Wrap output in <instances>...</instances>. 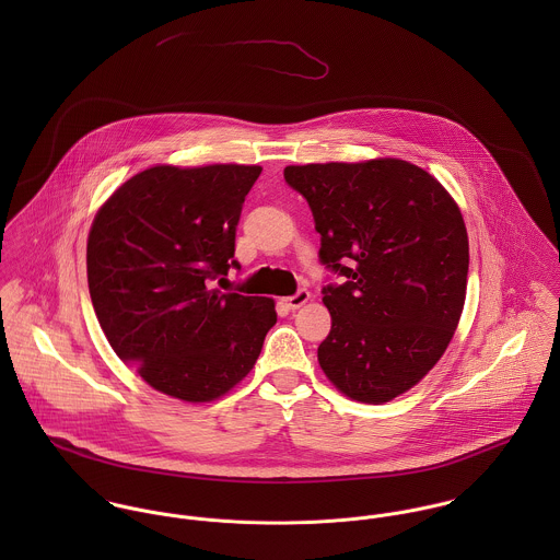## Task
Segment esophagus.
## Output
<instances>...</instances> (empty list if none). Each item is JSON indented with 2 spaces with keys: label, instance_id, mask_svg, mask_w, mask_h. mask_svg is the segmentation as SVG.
<instances>
[{
  "label": "esophagus",
  "instance_id": "obj_1",
  "mask_svg": "<svg viewBox=\"0 0 560 560\" xmlns=\"http://www.w3.org/2000/svg\"><path fill=\"white\" fill-rule=\"evenodd\" d=\"M308 300H311V293H308L306 289H300L295 295H289V298H284L282 302L287 304V308L298 311V308H300V306H304Z\"/></svg>",
  "mask_w": 560,
  "mask_h": 560
}]
</instances>
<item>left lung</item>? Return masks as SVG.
Here are the masks:
<instances>
[{"label": "left lung", "mask_w": 560, "mask_h": 560, "mask_svg": "<svg viewBox=\"0 0 560 560\" xmlns=\"http://www.w3.org/2000/svg\"><path fill=\"white\" fill-rule=\"evenodd\" d=\"M320 235L331 329L319 345L327 380L349 399L388 402L446 351L466 302L468 233L457 202L402 160L287 165Z\"/></svg>", "instance_id": "left-lung-1"}]
</instances>
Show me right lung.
I'll return each mask as SVG.
<instances>
[{"instance_id":"add662e5","label":"right lung","mask_w":560,"mask_h":560,"mask_svg":"<svg viewBox=\"0 0 560 560\" xmlns=\"http://www.w3.org/2000/svg\"><path fill=\"white\" fill-rule=\"evenodd\" d=\"M260 165H155L120 185L88 235L90 300L116 355L174 399L207 402L252 371L273 300L226 284ZM224 289V287H222Z\"/></svg>"}]
</instances>
